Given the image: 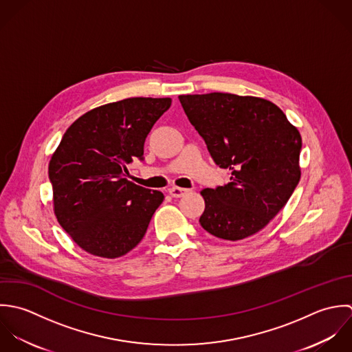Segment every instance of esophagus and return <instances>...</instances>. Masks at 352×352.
<instances>
[{
	"label": "esophagus",
	"mask_w": 352,
	"mask_h": 352,
	"mask_svg": "<svg viewBox=\"0 0 352 352\" xmlns=\"http://www.w3.org/2000/svg\"><path fill=\"white\" fill-rule=\"evenodd\" d=\"M168 193H170V196H171V197H174V199H179V197H182L184 195H186V193H188V189H182V188L174 186V188L168 189Z\"/></svg>",
	"instance_id": "1"
}]
</instances>
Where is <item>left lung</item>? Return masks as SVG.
<instances>
[{
  "instance_id": "1",
  "label": "left lung",
  "mask_w": 352,
  "mask_h": 352,
  "mask_svg": "<svg viewBox=\"0 0 352 352\" xmlns=\"http://www.w3.org/2000/svg\"><path fill=\"white\" fill-rule=\"evenodd\" d=\"M178 98L214 163L231 171L227 185L200 192L206 201L201 227L227 241L258 232L300 179L299 131L263 98L223 92Z\"/></svg>"
}]
</instances>
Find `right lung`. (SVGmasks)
Listing matches in <instances>:
<instances>
[{
	"label": "right lung",
	"instance_id": "1",
	"mask_svg": "<svg viewBox=\"0 0 352 352\" xmlns=\"http://www.w3.org/2000/svg\"><path fill=\"white\" fill-rule=\"evenodd\" d=\"M170 98H128L92 109L67 129L49 163L53 210L87 253L118 258L140 243L164 196L128 181Z\"/></svg>",
	"mask_w": 352,
	"mask_h": 352
}]
</instances>
